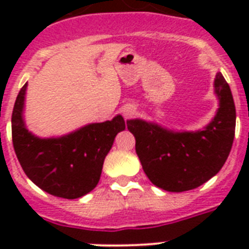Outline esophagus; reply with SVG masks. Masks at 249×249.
I'll use <instances>...</instances> for the list:
<instances>
[{
  "label": "esophagus",
  "mask_w": 249,
  "mask_h": 249,
  "mask_svg": "<svg viewBox=\"0 0 249 249\" xmlns=\"http://www.w3.org/2000/svg\"><path fill=\"white\" fill-rule=\"evenodd\" d=\"M121 113H123V116H124L125 119H128V117L133 116V115L136 113V107L132 105L124 106V107L121 108Z\"/></svg>",
  "instance_id": "1"
}]
</instances>
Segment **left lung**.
<instances>
[{
  "label": "left lung",
  "instance_id": "obj_1",
  "mask_svg": "<svg viewBox=\"0 0 249 249\" xmlns=\"http://www.w3.org/2000/svg\"><path fill=\"white\" fill-rule=\"evenodd\" d=\"M214 94L218 109L199 130H172L142 119L126 120L142 168L155 186L170 193L196 189L224 166L235 136L236 112L221 72L214 79Z\"/></svg>",
  "mask_w": 249,
  "mask_h": 249
}]
</instances>
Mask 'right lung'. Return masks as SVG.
Masks as SVG:
<instances>
[{"mask_svg":"<svg viewBox=\"0 0 249 249\" xmlns=\"http://www.w3.org/2000/svg\"><path fill=\"white\" fill-rule=\"evenodd\" d=\"M27 85L21 88L11 116L13 144L27 177L50 195L77 199L98 185L106 156L117 133L125 129L121 115L105 123L84 125L60 137L41 138L24 121Z\"/></svg>","mask_w":249,"mask_h":249,"instance_id":"right-lung-1","label":"right lung"}]
</instances>
